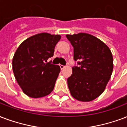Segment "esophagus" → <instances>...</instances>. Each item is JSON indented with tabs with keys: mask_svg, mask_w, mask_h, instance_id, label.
Masks as SVG:
<instances>
[{
	"mask_svg": "<svg viewBox=\"0 0 127 127\" xmlns=\"http://www.w3.org/2000/svg\"><path fill=\"white\" fill-rule=\"evenodd\" d=\"M64 67H65V66L62 65V64H60V68H61V70H63V68H64Z\"/></svg>",
	"mask_w": 127,
	"mask_h": 127,
	"instance_id": "obj_1",
	"label": "esophagus"
}]
</instances>
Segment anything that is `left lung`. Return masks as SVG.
I'll list each match as a JSON object with an SVG mask.
<instances>
[{
    "instance_id": "left-lung-1",
    "label": "left lung",
    "mask_w": 127,
    "mask_h": 127,
    "mask_svg": "<svg viewBox=\"0 0 127 127\" xmlns=\"http://www.w3.org/2000/svg\"><path fill=\"white\" fill-rule=\"evenodd\" d=\"M74 48V60L67 79L71 95L76 100L89 102L102 93L113 70V55L108 46L95 36L87 33L66 34Z\"/></svg>"
}]
</instances>
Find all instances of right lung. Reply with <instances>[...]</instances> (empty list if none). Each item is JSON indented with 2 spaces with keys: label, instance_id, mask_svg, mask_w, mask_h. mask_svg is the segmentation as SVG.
<instances>
[{
  "label": "right lung",
  "instance_id": "1",
  "mask_svg": "<svg viewBox=\"0 0 127 127\" xmlns=\"http://www.w3.org/2000/svg\"><path fill=\"white\" fill-rule=\"evenodd\" d=\"M61 38L59 34H38L26 39L17 48L12 69L17 83L27 96L40 98L54 89L61 68L47 60L53 56Z\"/></svg>",
  "mask_w": 127,
  "mask_h": 127
}]
</instances>
